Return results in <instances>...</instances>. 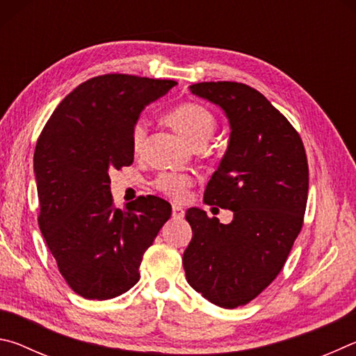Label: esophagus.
I'll list each match as a JSON object with an SVG mask.
<instances>
[{"instance_id":"1","label":"esophagus","mask_w":356,"mask_h":356,"mask_svg":"<svg viewBox=\"0 0 356 356\" xmlns=\"http://www.w3.org/2000/svg\"><path fill=\"white\" fill-rule=\"evenodd\" d=\"M184 215H185V212H184V209H182V207H179V206H172V218H174V220H180V218H184Z\"/></svg>"}]
</instances>
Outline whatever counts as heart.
<instances>
[{
	"mask_svg": "<svg viewBox=\"0 0 356 356\" xmlns=\"http://www.w3.org/2000/svg\"><path fill=\"white\" fill-rule=\"evenodd\" d=\"M166 122L177 131V134L188 141L193 147L204 146L210 136L213 135L216 120L213 114L210 113L206 106L200 104H193V102H185L174 106L171 111L166 114ZM146 136V127L140 119L136 120L131 130V146L135 150L141 147ZM193 185V179L186 174H176V172H160L154 180V186L163 195L172 197V200H182L185 191L188 186Z\"/></svg>",
	"mask_w": 356,
	"mask_h": 356,
	"instance_id": "1",
	"label": "heart"
}]
</instances>
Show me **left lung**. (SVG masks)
I'll use <instances>...</instances> for the list:
<instances>
[{
  "label": "left lung",
  "instance_id": "8db88e82",
  "mask_svg": "<svg viewBox=\"0 0 356 356\" xmlns=\"http://www.w3.org/2000/svg\"><path fill=\"white\" fill-rule=\"evenodd\" d=\"M190 91L225 111L226 154L204 202L234 212L222 225L201 209L186 210L193 238L184 252L188 284L210 303L234 309L272 284L303 226L309 171L303 141L264 97L236 81L191 84Z\"/></svg>",
  "mask_w": 356,
  "mask_h": 356
}]
</instances>
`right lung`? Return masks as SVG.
Segmentation results:
<instances>
[{"mask_svg":"<svg viewBox=\"0 0 356 356\" xmlns=\"http://www.w3.org/2000/svg\"><path fill=\"white\" fill-rule=\"evenodd\" d=\"M174 80L108 74L75 88L34 150L39 227L59 273L88 300H110L140 281V265L171 204L156 196L114 207L110 171L134 163L131 130Z\"/></svg>","mask_w":356,"mask_h":356,"instance_id":"add662e5","label":"right lung"}]
</instances>
